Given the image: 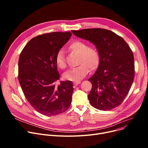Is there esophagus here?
<instances>
[{
	"mask_svg": "<svg viewBox=\"0 0 148 148\" xmlns=\"http://www.w3.org/2000/svg\"><path fill=\"white\" fill-rule=\"evenodd\" d=\"M80 83H81L80 82H74V86H75H75H77V85L79 84Z\"/></svg>",
	"mask_w": 148,
	"mask_h": 148,
	"instance_id": "obj_1",
	"label": "esophagus"
}]
</instances>
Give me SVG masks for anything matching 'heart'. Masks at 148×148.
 Listing matches in <instances>:
<instances>
[{
  "label": "heart",
  "instance_id": "b5f03b06",
  "mask_svg": "<svg viewBox=\"0 0 148 148\" xmlns=\"http://www.w3.org/2000/svg\"><path fill=\"white\" fill-rule=\"evenodd\" d=\"M69 49L79 54V64L75 68L69 69L65 73V78L73 82H78L86 76L89 73L95 71L100 64V54L97 49L89 47L88 44L81 41H74L68 46ZM56 64L60 69H65L66 66L64 57V52L60 50L56 54Z\"/></svg>",
  "mask_w": 148,
  "mask_h": 148
}]
</instances>
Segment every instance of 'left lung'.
<instances>
[{"instance_id":"8db88e82","label":"left lung","mask_w":148,"mask_h":148,"mask_svg":"<svg viewBox=\"0 0 148 148\" xmlns=\"http://www.w3.org/2000/svg\"><path fill=\"white\" fill-rule=\"evenodd\" d=\"M74 35L94 44L100 54V64L90 79L88 95L92 106L110 110L119 106L128 95L134 78V59L128 44L120 36L101 28L72 30Z\"/></svg>"}]
</instances>
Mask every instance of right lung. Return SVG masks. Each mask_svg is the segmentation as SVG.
I'll return each mask as SVG.
<instances>
[{"label":"right lung","instance_id":"1","mask_svg":"<svg viewBox=\"0 0 148 148\" xmlns=\"http://www.w3.org/2000/svg\"><path fill=\"white\" fill-rule=\"evenodd\" d=\"M71 32L38 35L27 43L18 60V80L26 98L38 112L54 116L68 110L74 90L72 82L59 80L55 58Z\"/></svg>","mask_w":148,"mask_h":148}]
</instances>
